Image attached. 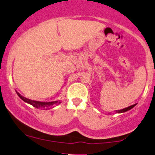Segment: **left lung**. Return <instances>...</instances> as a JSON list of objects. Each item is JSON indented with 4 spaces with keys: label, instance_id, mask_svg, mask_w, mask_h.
<instances>
[{
    "label": "left lung",
    "instance_id": "left-lung-1",
    "mask_svg": "<svg viewBox=\"0 0 155 155\" xmlns=\"http://www.w3.org/2000/svg\"><path fill=\"white\" fill-rule=\"evenodd\" d=\"M137 105V104H134V105H131V106H128V107H125V108L121 109V110H115V112H116V113H117V114L124 113V112H126V111H128V110H131V108H133V107H134L135 105Z\"/></svg>",
    "mask_w": 155,
    "mask_h": 155
}]
</instances>
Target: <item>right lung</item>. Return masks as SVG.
Returning <instances> with one entry per match:
<instances>
[{"label":"right lung","mask_w":155,"mask_h":155,"mask_svg":"<svg viewBox=\"0 0 155 155\" xmlns=\"http://www.w3.org/2000/svg\"><path fill=\"white\" fill-rule=\"evenodd\" d=\"M16 91V94H18L19 97L22 99L24 102H27V103L30 104V105H32L33 107H36V108L39 109H44V110H48V109L50 108L53 105H58L61 102V100H57V101H52V102H41V101H35V100H32V99H27L26 97H23L21 94H19L17 91Z\"/></svg>","instance_id":"add662e5"}]
</instances>
